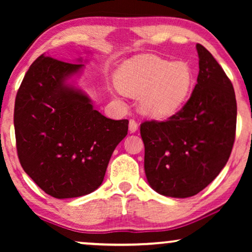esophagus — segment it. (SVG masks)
<instances>
[{
	"mask_svg": "<svg viewBox=\"0 0 252 252\" xmlns=\"http://www.w3.org/2000/svg\"><path fill=\"white\" fill-rule=\"evenodd\" d=\"M137 128H139V125H137V123L135 122L134 119H130L129 120V124H128V129L130 133H135Z\"/></svg>",
	"mask_w": 252,
	"mask_h": 252,
	"instance_id": "34e87169",
	"label": "esophagus"
}]
</instances>
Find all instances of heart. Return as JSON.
Listing matches in <instances>:
<instances>
[{
  "instance_id": "1",
  "label": "heart",
  "mask_w": 252,
  "mask_h": 252,
  "mask_svg": "<svg viewBox=\"0 0 252 252\" xmlns=\"http://www.w3.org/2000/svg\"><path fill=\"white\" fill-rule=\"evenodd\" d=\"M117 84L125 94L140 97V109L147 116L167 118L187 102L194 87V71L188 62L140 55L119 67Z\"/></svg>"
}]
</instances>
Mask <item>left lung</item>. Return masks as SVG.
<instances>
[{"mask_svg": "<svg viewBox=\"0 0 252 252\" xmlns=\"http://www.w3.org/2000/svg\"><path fill=\"white\" fill-rule=\"evenodd\" d=\"M199 72L190 98L166 122H144V172L158 194H198L225 167L235 140L237 106L230 80L215 57L196 44Z\"/></svg>", "mask_w": 252, "mask_h": 252, "instance_id": "obj_1", "label": "left lung"}]
</instances>
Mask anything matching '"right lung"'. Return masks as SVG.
Segmentation results:
<instances>
[{
	"mask_svg": "<svg viewBox=\"0 0 252 252\" xmlns=\"http://www.w3.org/2000/svg\"><path fill=\"white\" fill-rule=\"evenodd\" d=\"M82 62L41 55L26 72L15 102L20 164L46 194L60 199L96 190L128 130V120L106 118L74 85Z\"/></svg>",
	"mask_w": 252,
	"mask_h": 252,
	"instance_id": "add662e5",
	"label": "right lung"
}]
</instances>
